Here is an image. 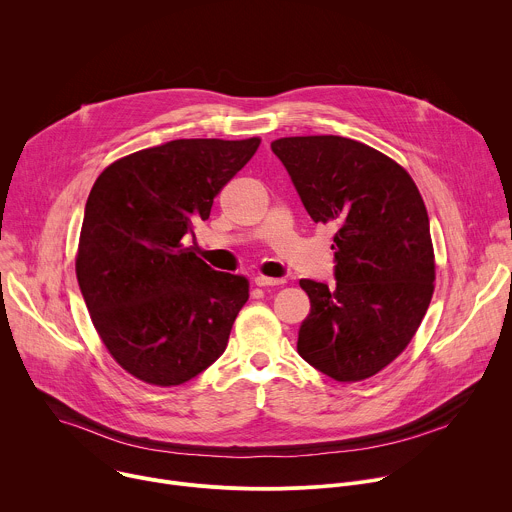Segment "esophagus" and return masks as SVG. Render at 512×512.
<instances>
[{
    "label": "esophagus",
    "instance_id": "obj_1",
    "mask_svg": "<svg viewBox=\"0 0 512 512\" xmlns=\"http://www.w3.org/2000/svg\"><path fill=\"white\" fill-rule=\"evenodd\" d=\"M253 281H255V285H257V287H273V285H281V283H285V279L263 277V275H257Z\"/></svg>",
    "mask_w": 512,
    "mask_h": 512
}]
</instances>
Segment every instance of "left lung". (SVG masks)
Returning a JSON list of instances; mask_svg holds the SVG:
<instances>
[{"mask_svg": "<svg viewBox=\"0 0 512 512\" xmlns=\"http://www.w3.org/2000/svg\"><path fill=\"white\" fill-rule=\"evenodd\" d=\"M314 223L336 229V283L300 279L310 314L298 352L334 381H362L395 360L433 294V247L423 198L385 154L340 135L271 143Z\"/></svg>", "mask_w": 512, "mask_h": 512, "instance_id": "8db88e82", "label": "left lung"}]
</instances>
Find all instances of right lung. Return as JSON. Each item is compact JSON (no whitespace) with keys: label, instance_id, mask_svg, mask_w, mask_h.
Masks as SVG:
<instances>
[{"label":"right lung","instance_id":"right-lung-1","mask_svg":"<svg viewBox=\"0 0 512 512\" xmlns=\"http://www.w3.org/2000/svg\"><path fill=\"white\" fill-rule=\"evenodd\" d=\"M261 139H174L113 162L81 229L77 279L111 356L133 377L182 385L221 356L249 281L182 245Z\"/></svg>","mask_w":512,"mask_h":512}]
</instances>
